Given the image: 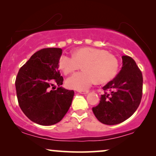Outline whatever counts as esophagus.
I'll list each match as a JSON object with an SVG mask.
<instances>
[{
	"instance_id": "obj_1",
	"label": "esophagus",
	"mask_w": 156,
	"mask_h": 156,
	"mask_svg": "<svg viewBox=\"0 0 156 156\" xmlns=\"http://www.w3.org/2000/svg\"><path fill=\"white\" fill-rule=\"evenodd\" d=\"M78 92H79L80 94H86L88 93V90H79Z\"/></svg>"
}]
</instances>
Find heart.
I'll return each instance as SVG.
<instances>
[{"instance_id":"b5f03b06","label":"heart","mask_w":156,"mask_h":156,"mask_svg":"<svg viewBox=\"0 0 156 156\" xmlns=\"http://www.w3.org/2000/svg\"><path fill=\"white\" fill-rule=\"evenodd\" d=\"M59 68L65 75H70L82 67L84 70L77 73L67 80L72 89L85 90L95 81L104 83L114 78L119 70V61L113 55L104 50L82 47L73 55L62 54L58 60Z\"/></svg>"}]
</instances>
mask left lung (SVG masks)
Masks as SVG:
<instances>
[{"mask_svg": "<svg viewBox=\"0 0 156 156\" xmlns=\"http://www.w3.org/2000/svg\"><path fill=\"white\" fill-rule=\"evenodd\" d=\"M122 58L121 70L102 88L104 94L99 104L92 108L97 119L104 125H117L125 121L135 113L141 101L142 72L131 57L124 55Z\"/></svg>", "mask_w": 156, "mask_h": 156, "instance_id": "obj_1", "label": "left lung"}]
</instances>
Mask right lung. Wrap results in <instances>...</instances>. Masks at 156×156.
<instances>
[{"instance_id":"obj_1","label":"right lung","mask_w":156,"mask_h":156,"mask_svg":"<svg viewBox=\"0 0 156 156\" xmlns=\"http://www.w3.org/2000/svg\"><path fill=\"white\" fill-rule=\"evenodd\" d=\"M62 49L44 48L35 52L19 69L15 86L19 105L29 119L40 125L62 120L71 105L74 91L60 87L58 70ZM55 84L59 87L51 90Z\"/></svg>"}]
</instances>
